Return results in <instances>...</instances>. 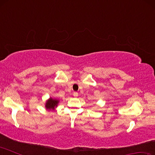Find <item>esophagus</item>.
Instances as JSON below:
<instances>
[{"mask_svg": "<svg viewBox=\"0 0 155 155\" xmlns=\"http://www.w3.org/2000/svg\"><path fill=\"white\" fill-rule=\"evenodd\" d=\"M73 96H74V97H77L78 96V94L77 92H74L73 93Z\"/></svg>", "mask_w": 155, "mask_h": 155, "instance_id": "esophagus-1", "label": "esophagus"}]
</instances>
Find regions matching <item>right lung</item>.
Instances as JSON below:
<instances>
[{"instance_id":"add662e5","label":"right lung","mask_w":155,"mask_h":155,"mask_svg":"<svg viewBox=\"0 0 155 155\" xmlns=\"http://www.w3.org/2000/svg\"><path fill=\"white\" fill-rule=\"evenodd\" d=\"M59 103V100L57 99V98H50L48 99L46 102L45 104V107L46 109L48 110H54L55 109L58 104Z\"/></svg>"}]
</instances>
